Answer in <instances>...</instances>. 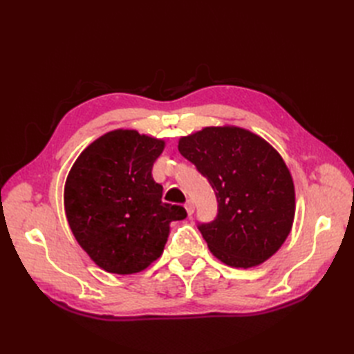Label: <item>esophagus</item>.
I'll return each mask as SVG.
<instances>
[{
    "label": "esophagus",
    "mask_w": 354,
    "mask_h": 354,
    "mask_svg": "<svg viewBox=\"0 0 354 354\" xmlns=\"http://www.w3.org/2000/svg\"><path fill=\"white\" fill-rule=\"evenodd\" d=\"M185 208H186V211H187L189 216H192V214L195 212V205H194V202H192V201H187V202H186Z\"/></svg>",
    "instance_id": "1"
}]
</instances>
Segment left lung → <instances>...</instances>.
Returning a JSON list of instances; mask_svg holds the SVG:
<instances>
[{
    "label": "left lung",
    "instance_id": "left-lung-1",
    "mask_svg": "<svg viewBox=\"0 0 354 354\" xmlns=\"http://www.w3.org/2000/svg\"><path fill=\"white\" fill-rule=\"evenodd\" d=\"M178 152L216 192V220L198 226L214 257L251 269L279 251L292 229L295 189L269 142L241 127H205L180 137Z\"/></svg>",
    "mask_w": 354,
    "mask_h": 354
}]
</instances>
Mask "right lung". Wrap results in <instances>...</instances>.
I'll return each instance as SVG.
<instances>
[{"label": "right lung", "instance_id": "1", "mask_svg": "<svg viewBox=\"0 0 354 354\" xmlns=\"http://www.w3.org/2000/svg\"><path fill=\"white\" fill-rule=\"evenodd\" d=\"M164 147L162 138L120 128L85 147L69 171L63 194L69 227L106 272L147 269L164 252L171 221L187 216L162 202V186L152 177Z\"/></svg>", "mask_w": 354, "mask_h": 354}]
</instances>
